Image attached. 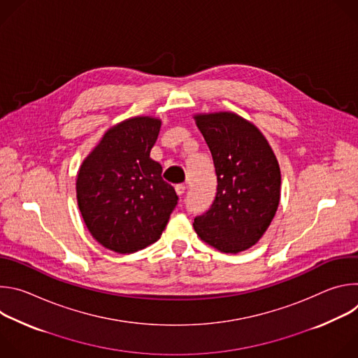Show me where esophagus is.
<instances>
[{
	"instance_id": "obj_1",
	"label": "esophagus",
	"mask_w": 358,
	"mask_h": 358,
	"mask_svg": "<svg viewBox=\"0 0 358 358\" xmlns=\"http://www.w3.org/2000/svg\"><path fill=\"white\" fill-rule=\"evenodd\" d=\"M185 189H187V187H185L184 184H177V185H176V191H177V194H178L180 196L185 192Z\"/></svg>"
}]
</instances>
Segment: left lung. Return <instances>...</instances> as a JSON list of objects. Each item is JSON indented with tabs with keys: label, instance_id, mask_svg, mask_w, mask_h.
I'll list each match as a JSON object with an SVG mask.
<instances>
[{
	"label": "left lung",
	"instance_id": "left-lung-1",
	"mask_svg": "<svg viewBox=\"0 0 358 358\" xmlns=\"http://www.w3.org/2000/svg\"><path fill=\"white\" fill-rule=\"evenodd\" d=\"M217 173L211 208L194 220L196 235L224 253L249 249L269 228L280 201V167L266 137L234 112L194 115Z\"/></svg>",
	"mask_w": 358,
	"mask_h": 358
}]
</instances>
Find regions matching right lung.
<instances>
[{
	"label": "right lung",
	"instance_id": "add662e5",
	"mask_svg": "<svg viewBox=\"0 0 358 358\" xmlns=\"http://www.w3.org/2000/svg\"><path fill=\"white\" fill-rule=\"evenodd\" d=\"M162 127L152 116L112 126L89 152L76 176L78 207L90 235L117 253H133L163 234L177 194L150 157Z\"/></svg>",
	"mask_w": 358,
	"mask_h": 358
}]
</instances>
